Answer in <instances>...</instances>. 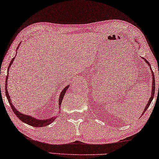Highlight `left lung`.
<instances>
[{
  "instance_id": "left-lung-1",
  "label": "left lung",
  "mask_w": 159,
  "mask_h": 159,
  "mask_svg": "<svg viewBox=\"0 0 159 159\" xmlns=\"http://www.w3.org/2000/svg\"><path fill=\"white\" fill-rule=\"evenodd\" d=\"M144 60V61L145 62L147 63L148 64V66H150V65L148 64V62H147V61H146L145 59H143ZM150 70H151V66H150ZM151 75H152V90H151V97H150V99H149V100H148V103H147V104H146V107H145V109H143V111L142 112V114H143V113H145V111L147 110V109H148V107H149V105L151 104V102H152V100H153V96H154V92H155V79H154V75H153V72H152V70H151Z\"/></svg>"
}]
</instances>
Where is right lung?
Returning a JSON list of instances; mask_svg holds the SVG:
<instances>
[{"instance_id":"add662e5","label":"right lung","mask_w":159,"mask_h":159,"mask_svg":"<svg viewBox=\"0 0 159 159\" xmlns=\"http://www.w3.org/2000/svg\"><path fill=\"white\" fill-rule=\"evenodd\" d=\"M20 45H18V47L20 46ZM18 48H17V50H18ZM15 57H14L13 59H12L11 63H10V65L8 66V70L10 69V67H11L12 63H13V60H15ZM7 73H8V75H7L6 82V95L7 97V99H8V102H9V104H10V105H11L12 109H13L14 114H16L17 117H18V119H20L22 121L24 122V123L28 124H29V125H30L32 126H35V127H43V126H47V125H48V124L52 123L53 121H55V119H56L57 116H52L50 119H36L33 116H31L30 115H26V114H24L21 113V112L17 110V109L15 108V107L13 106V104H12L11 100V97H10V96H9L8 89H7V85H8L7 84H8V72H7ZM69 87H70L69 84L67 85V86H66L64 88V89H63L62 91L61 92L60 97H59V108L60 109V105H61V104H62L63 97H64L65 94L66 93V91H67L68 88H69Z\"/></svg>"}]
</instances>
